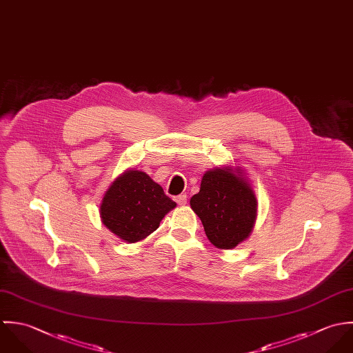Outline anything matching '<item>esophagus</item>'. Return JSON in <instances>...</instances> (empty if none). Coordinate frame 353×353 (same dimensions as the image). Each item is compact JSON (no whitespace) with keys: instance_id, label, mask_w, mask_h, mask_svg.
Masks as SVG:
<instances>
[{"instance_id":"esophagus-1","label":"esophagus","mask_w":353,"mask_h":353,"mask_svg":"<svg viewBox=\"0 0 353 353\" xmlns=\"http://www.w3.org/2000/svg\"><path fill=\"white\" fill-rule=\"evenodd\" d=\"M174 201L177 202L179 206H185V205H187V195H185V194H181V195L176 196Z\"/></svg>"}]
</instances>
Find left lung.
<instances>
[{
    "instance_id": "left-lung-1",
    "label": "left lung",
    "mask_w": 353,
    "mask_h": 353,
    "mask_svg": "<svg viewBox=\"0 0 353 353\" xmlns=\"http://www.w3.org/2000/svg\"><path fill=\"white\" fill-rule=\"evenodd\" d=\"M190 203L208 239L222 250L234 248L245 240L256 218V198L251 185L230 169L206 172L201 191Z\"/></svg>"
}]
</instances>
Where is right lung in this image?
<instances>
[{
	"label": "right lung",
	"instance_id": "add662e5",
	"mask_svg": "<svg viewBox=\"0 0 353 353\" xmlns=\"http://www.w3.org/2000/svg\"><path fill=\"white\" fill-rule=\"evenodd\" d=\"M174 208L176 202L148 174L128 170L106 191L101 218L116 236L127 243H137L157 230L165 214Z\"/></svg>",
	"mask_w": 353,
	"mask_h": 353
}]
</instances>
